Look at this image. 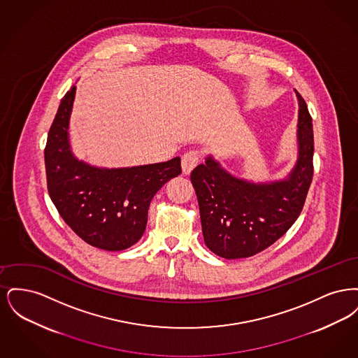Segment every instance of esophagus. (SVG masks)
<instances>
[{
    "mask_svg": "<svg viewBox=\"0 0 358 358\" xmlns=\"http://www.w3.org/2000/svg\"><path fill=\"white\" fill-rule=\"evenodd\" d=\"M200 162V154L197 150H190L187 153L182 155L181 159V166H182V173L184 174H190V171H193Z\"/></svg>",
    "mask_w": 358,
    "mask_h": 358,
    "instance_id": "obj_1",
    "label": "esophagus"
}]
</instances>
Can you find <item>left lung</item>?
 Segmentation results:
<instances>
[{
	"mask_svg": "<svg viewBox=\"0 0 358 358\" xmlns=\"http://www.w3.org/2000/svg\"><path fill=\"white\" fill-rule=\"evenodd\" d=\"M299 102L298 161L282 181L254 184L224 171L210 155L190 174L206 247L225 259L256 255L282 238L301 215L313 180L314 136L306 102Z\"/></svg>",
	"mask_w": 358,
	"mask_h": 358,
	"instance_id": "8db88e82",
	"label": "left lung"
}]
</instances>
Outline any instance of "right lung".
Listing matches in <instances>:
<instances>
[{"instance_id":"obj_1","label":"right lung","mask_w":358,"mask_h":358,"mask_svg":"<svg viewBox=\"0 0 358 358\" xmlns=\"http://www.w3.org/2000/svg\"><path fill=\"white\" fill-rule=\"evenodd\" d=\"M76 85L62 99L44 150L52 203L71 229L92 247L122 251L142 238L154 194L181 174V159L104 169L75 158L69 123Z\"/></svg>"}]
</instances>
